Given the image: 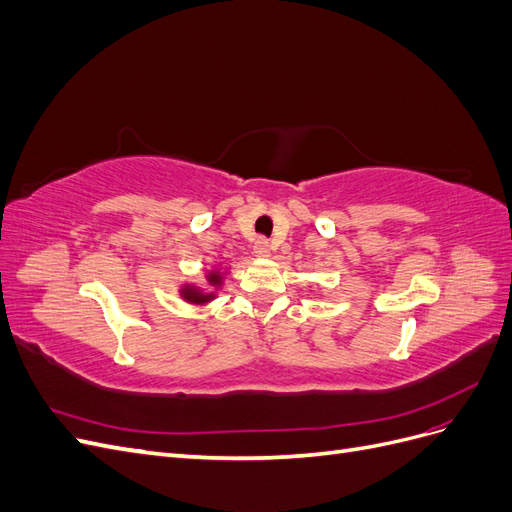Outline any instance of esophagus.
<instances>
[{"label":"esophagus","mask_w":512,"mask_h":512,"mask_svg":"<svg viewBox=\"0 0 512 512\" xmlns=\"http://www.w3.org/2000/svg\"><path fill=\"white\" fill-rule=\"evenodd\" d=\"M254 254L258 258H267L271 254V245H269V241L265 237H260V239L254 241Z\"/></svg>","instance_id":"34e87169"}]
</instances>
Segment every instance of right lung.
Instances as JSON below:
<instances>
[{
  "mask_svg": "<svg viewBox=\"0 0 512 512\" xmlns=\"http://www.w3.org/2000/svg\"><path fill=\"white\" fill-rule=\"evenodd\" d=\"M207 282L218 290L220 286H222V282H224V275L218 271V269H213V271H209L207 273ZM215 290H203V288H198V286H192V284H185V286H181L179 288V294L183 297V301H188V303H196V305H203V303H209L211 299H215Z\"/></svg>",
  "mask_w": 512,
  "mask_h": 512,
  "instance_id": "obj_1",
  "label": "right lung"
}]
</instances>
